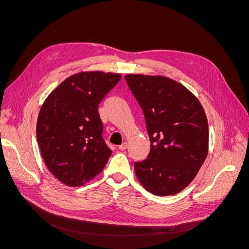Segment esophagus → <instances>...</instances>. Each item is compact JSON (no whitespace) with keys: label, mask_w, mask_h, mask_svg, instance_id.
Returning a JSON list of instances; mask_svg holds the SVG:
<instances>
[{"label":"esophagus","mask_w":249,"mask_h":249,"mask_svg":"<svg viewBox=\"0 0 249 249\" xmlns=\"http://www.w3.org/2000/svg\"><path fill=\"white\" fill-rule=\"evenodd\" d=\"M127 147H128V144H127V142L125 141V142H123L122 144L119 146V149H120V150H125Z\"/></svg>","instance_id":"obj_1"}]
</instances>
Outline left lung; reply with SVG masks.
Here are the masks:
<instances>
[{"mask_svg":"<svg viewBox=\"0 0 249 249\" xmlns=\"http://www.w3.org/2000/svg\"><path fill=\"white\" fill-rule=\"evenodd\" d=\"M144 114L150 151L134 162L135 174L156 196L179 193L197 176L209 145V128L199 100L179 83L160 75L126 74Z\"/></svg>","mask_w":249,"mask_h":249,"instance_id":"left-lung-1","label":"left lung"}]
</instances>
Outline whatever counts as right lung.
I'll return each instance as SVG.
<instances>
[{
	"mask_svg": "<svg viewBox=\"0 0 249 249\" xmlns=\"http://www.w3.org/2000/svg\"><path fill=\"white\" fill-rule=\"evenodd\" d=\"M121 77L102 71L73 74L42 105L37 141L46 166L64 185L83 186L107 164L112 150L103 138L98 107Z\"/></svg>",
	"mask_w": 249,
	"mask_h": 249,
	"instance_id": "obj_1",
	"label": "right lung"
}]
</instances>
